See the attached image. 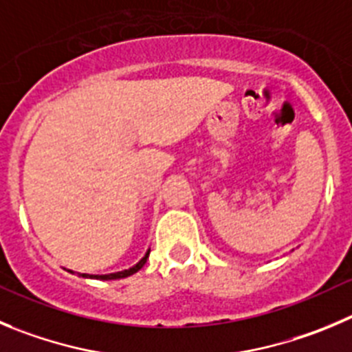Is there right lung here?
Here are the masks:
<instances>
[{
	"instance_id": "add662e5",
	"label": "right lung",
	"mask_w": 352,
	"mask_h": 352,
	"mask_svg": "<svg viewBox=\"0 0 352 352\" xmlns=\"http://www.w3.org/2000/svg\"><path fill=\"white\" fill-rule=\"evenodd\" d=\"M149 252H146V255H144L142 258H140L139 262H137L133 267L130 269H124V271H120V272H111V274H80L81 278H90V280H102V281H109V280H121V278H128V276L135 274L137 271H140V269L144 267V264L147 262V258H149ZM72 272V271H71Z\"/></svg>"
}]
</instances>
